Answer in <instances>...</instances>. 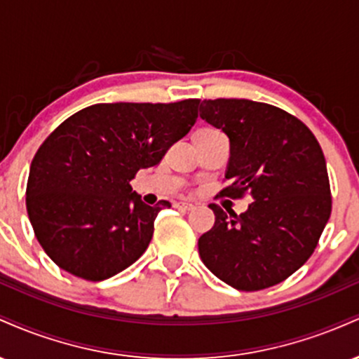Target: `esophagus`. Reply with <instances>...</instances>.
<instances>
[{
  "label": "esophagus",
  "instance_id": "esophagus-1",
  "mask_svg": "<svg viewBox=\"0 0 359 359\" xmlns=\"http://www.w3.org/2000/svg\"><path fill=\"white\" fill-rule=\"evenodd\" d=\"M175 208L180 209V211H192L196 205L192 203H187V201H179V203H175Z\"/></svg>",
  "mask_w": 359,
  "mask_h": 359
}]
</instances>
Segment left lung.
<instances>
[{
  "mask_svg": "<svg viewBox=\"0 0 359 359\" xmlns=\"http://www.w3.org/2000/svg\"><path fill=\"white\" fill-rule=\"evenodd\" d=\"M201 118L229 138L222 197L253 203L245 212L209 208L216 221L199 238L204 265L238 290L283 282L314 253L331 216V187L319 142L300 119L250 100H204Z\"/></svg>",
  "mask_w": 359,
  "mask_h": 359,
  "instance_id": "8db88e82",
  "label": "left lung"
}]
</instances>
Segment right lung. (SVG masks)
<instances>
[{
  "mask_svg": "<svg viewBox=\"0 0 359 359\" xmlns=\"http://www.w3.org/2000/svg\"><path fill=\"white\" fill-rule=\"evenodd\" d=\"M199 100L93 104L48 135L30 165L27 211L36 240L62 270L101 282L145 253L156 214L131 189L191 131Z\"/></svg>",
  "mask_w": 359,
  "mask_h": 359,
  "instance_id": "add662e5",
  "label": "right lung"
}]
</instances>
